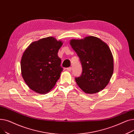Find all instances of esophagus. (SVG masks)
<instances>
[{"mask_svg":"<svg viewBox=\"0 0 134 134\" xmlns=\"http://www.w3.org/2000/svg\"><path fill=\"white\" fill-rule=\"evenodd\" d=\"M67 70L69 72H71L72 71V67H68L67 68Z\"/></svg>","mask_w":134,"mask_h":134,"instance_id":"1","label":"esophagus"}]
</instances>
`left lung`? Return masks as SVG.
I'll return each mask as SVG.
<instances>
[{"instance_id":"left-lung-1","label":"left lung","mask_w":134,"mask_h":134,"mask_svg":"<svg viewBox=\"0 0 134 134\" xmlns=\"http://www.w3.org/2000/svg\"><path fill=\"white\" fill-rule=\"evenodd\" d=\"M79 56L82 74L75 78L77 85L87 94H94L105 88L114 73V57L108 45L98 37L89 36L69 42Z\"/></svg>"}]
</instances>
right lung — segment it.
Returning a JSON list of instances; mask_svg holds the SVG:
<instances>
[{
  "mask_svg": "<svg viewBox=\"0 0 134 134\" xmlns=\"http://www.w3.org/2000/svg\"><path fill=\"white\" fill-rule=\"evenodd\" d=\"M63 42L54 37L34 41L24 52L21 74L27 86L39 94L51 91L59 79L62 68L58 53Z\"/></svg>",
  "mask_w": 134,
  "mask_h": 134,
  "instance_id": "right-lung-1",
  "label": "right lung"
}]
</instances>
